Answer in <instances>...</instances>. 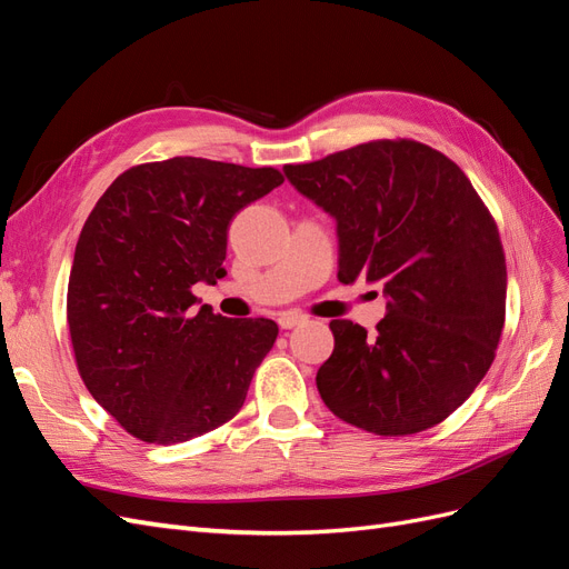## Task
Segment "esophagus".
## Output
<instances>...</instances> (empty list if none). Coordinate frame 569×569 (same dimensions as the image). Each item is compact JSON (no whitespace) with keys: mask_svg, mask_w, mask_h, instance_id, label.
Masks as SVG:
<instances>
[{"mask_svg":"<svg viewBox=\"0 0 569 569\" xmlns=\"http://www.w3.org/2000/svg\"><path fill=\"white\" fill-rule=\"evenodd\" d=\"M308 318L303 316V313H280L278 316V325L282 327V330H291V327H297V325H303Z\"/></svg>","mask_w":569,"mask_h":569,"instance_id":"1","label":"esophagus"}]
</instances>
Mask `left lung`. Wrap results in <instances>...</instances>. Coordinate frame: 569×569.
<instances>
[{
    "label": "left lung",
    "instance_id": "1",
    "mask_svg": "<svg viewBox=\"0 0 569 569\" xmlns=\"http://www.w3.org/2000/svg\"><path fill=\"white\" fill-rule=\"evenodd\" d=\"M301 194L337 218L339 282H382L375 335L332 320L318 391L337 418L380 437L443 422L489 372L506 322L496 220L458 163L396 137L287 163Z\"/></svg>",
    "mask_w": 569,
    "mask_h": 569
}]
</instances>
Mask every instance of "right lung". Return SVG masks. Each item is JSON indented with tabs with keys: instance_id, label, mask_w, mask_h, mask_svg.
Instances as JSON below:
<instances>
[{
	"instance_id": "add662e5",
	"label": "right lung",
	"mask_w": 569,
	"mask_h": 569,
	"mask_svg": "<svg viewBox=\"0 0 569 569\" xmlns=\"http://www.w3.org/2000/svg\"><path fill=\"white\" fill-rule=\"evenodd\" d=\"M282 182L270 166L151 161L120 173L84 220L68 332L84 387L134 439L189 441L244 406L278 325L197 311L192 287L226 274L230 220Z\"/></svg>"
}]
</instances>
